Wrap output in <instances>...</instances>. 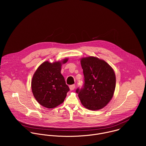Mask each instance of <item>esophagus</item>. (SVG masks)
I'll use <instances>...</instances> for the list:
<instances>
[{"label": "esophagus", "instance_id": "obj_1", "mask_svg": "<svg viewBox=\"0 0 146 146\" xmlns=\"http://www.w3.org/2000/svg\"><path fill=\"white\" fill-rule=\"evenodd\" d=\"M69 87H70V89L71 90H74V89H75V84L71 85L69 86Z\"/></svg>", "mask_w": 146, "mask_h": 146}]
</instances>
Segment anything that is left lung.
Listing matches in <instances>:
<instances>
[{
  "label": "left lung",
  "mask_w": 146,
  "mask_h": 146,
  "mask_svg": "<svg viewBox=\"0 0 146 146\" xmlns=\"http://www.w3.org/2000/svg\"><path fill=\"white\" fill-rule=\"evenodd\" d=\"M84 83L76 93L84 106L90 110L104 108L113 97L116 76L112 68L104 60L94 57L83 58Z\"/></svg>",
  "instance_id": "left-lung-1"
}]
</instances>
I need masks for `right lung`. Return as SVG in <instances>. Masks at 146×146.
<instances>
[{
    "label": "right lung",
    "mask_w": 146,
    "mask_h": 146,
    "mask_svg": "<svg viewBox=\"0 0 146 146\" xmlns=\"http://www.w3.org/2000/svg\"><path fill=\"white\" fill-rule=\"evenodd\" d=\"M68 59H64L65 63ZM61 62L42 63L35 71L31 81L33 95L39 104L53 108L63 102L70 88L61 74Z\"/></svg>",
    "instance_id": "1"
}]
</instances>
